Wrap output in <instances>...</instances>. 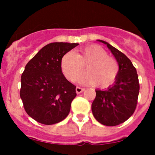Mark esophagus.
I'll return each instance as SVG.
<instances>
[{"label":"esophagus","mask_w":155,"mask_h":155,"mask_svg":"<svg viewBox=\"0 0 155 155\" xmlns=\"http://www.w3.org/2000/svg\"><path fill=\"white\" fill-rule=\"evenodd\" d=\"M84 91V88H83V87H76V92L77 94H80V93H81L82 91Z\"/></svg>","instance_id":"esophagus-1"}]
</instances>
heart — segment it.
Masks as SVG:
<instances>
[{
	"mask_svg": "<svg viewBox=\"0 0 155 155\" xmlns=\"http://www.w3.org/2000/svg\"><path fill=\"white\" fill-rule=\"evenodd\" d=\"M61 70L71 81L78 79L84 71L87 73L81 79V83L95 84L105 88L116 81L118 76V62L113 57L108 56L106 50L97 45H87L82 47L77 55L68 52L61 59Z\"/></svg>",
	"mask_w": 155,
	"mask_h": 155,
	"instance_id": "1",
	"label": "heart"
}]
</instances>
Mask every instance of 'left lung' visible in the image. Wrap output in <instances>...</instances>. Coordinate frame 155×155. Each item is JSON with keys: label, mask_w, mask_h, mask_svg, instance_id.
<instances>
[{"label": "left lung", "mask_w": 155, "mask_h": 155, "mask_svg": "<svg viewBox=\"0 0 155 155\" xmlns=\"http://www.w3.org/2000/svg\"><path fill=\"white\" fill-rule=\"evenodd\" d=\"M118 62V76L107 90H96L91 105L93 116L100 124L109 127L120 125L134 113L137 105L140 84L136 68L124 53L105 41Z\"/></svg>", "instance_id": "left-lung-1"}]
</instances>
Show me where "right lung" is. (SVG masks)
Instances as JSON below:
<instances>
[{
	"label": "right lung",
	"instance_id": "right-lung-1",
	"mask_svg": "<svg viewBox=\"0 0 155 155\" xmlns=\"http://www.w3.org/2000/svg\"><path fill=\"white\" fill-rule=\"evenodd\" d=\"M78 43L52 42L28 61L21 78L20 97L27 114L45 125L62 121L68 116L76 97V86L61 71L63 56Z\"/></svg>",
	"mask_w": 155,
	"mask_h": 155
}]
</instances>
